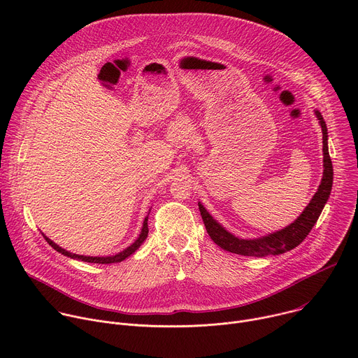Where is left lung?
I'll return each mask as SVG.
<instances>
[{
  "label": "left lung",
  "mask_w": 358,
  "mask_h": 358,
  "mask_svg": "<svg viewBox=\"0 0 358 358\" xmlns=\"http://www.w3.org/2000/svg\"><path fill=\"white\" fill-rule=\"evenodd\" d=\"M315 115L323 131V177L316 194L308 203V207L304 208V211L290 225L261 238L242 239L228 232L218 221L213 218V215L206 210V207H203L201 202H198L199 213L208 235L224 250L236 255H243V257L262 258L268 257V255H280L287 250H292L309 235L326 206L333 187V164L330 160L327 145V126L319 110H315Z\"/></svg>",
  "instance_id": "obj_1"
}]
</instances>
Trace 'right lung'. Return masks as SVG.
I'll list each match as a JSON object with an SVG mask.
<instances>
[{"label":"right lung","instance_id":"1","mask_svg":"<svg viewBox=\"0 0 358 358\" xmlns=\"http://www.w3.org/2000/svg\"><path fill=\"white\" fill-rule=\"evenodd\" d=\"M150 214V213H148ZM147 221H148V215L144 218V221H143V227H141V232H140V235H138V238L130 245V246H127L126 249H123L122 252H119V253H116V255H112V257H85V255H76V253H72V252H69V250H66V249H64V248H61L59 245H57L54 241H50L48 236H45L43 234V238H45V241L52 246L55 250H58L59 253H62L64 257H68V258H71V259H76V261H82V262H89V264H101V265H108V264H116V262H122V261H124L126 258H129L131 253H134L138 248H140V245L145 241V238H147V235H148V225H147Z\"/></svg>","mask_w":358,"mask_h":358}]
</instances>
